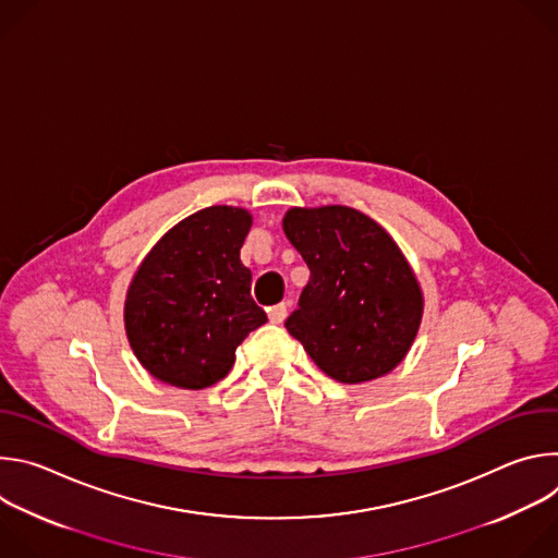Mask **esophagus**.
Masks as SVG:
<instances>
[{
  "instance_id": "esophagus-1",
  "label": "esophagus",
  "mask_w": 558,
  "mask_h": 558,
  "mask_svg": "<svg viewBox=\"0 0 558 558\" xmlns=\"http://www.w3.org/2000/svg\"><path fill=\"white\" fill-rule=\"evenodd\" d=\"M287 317V304L284 302H280V304H274L271 308H269V320L274 323V325H280L282 320Z\"/></svg>"
}]
</instances>
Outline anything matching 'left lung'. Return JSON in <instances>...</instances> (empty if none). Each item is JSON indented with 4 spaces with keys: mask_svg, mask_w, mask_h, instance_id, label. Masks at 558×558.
I'll return each instance as SVG.
<instances>
[{
    "mask_svg": "<svg viewBox=\"0 0 558 558\" xmlns=\"http://www.w3.org/2000/svg\"><path fill=\"white\" fill-rule=\"evenodd\" d=\"M282 229L311 271L287 331L342 384L390 373L424 315L420 280L390 233L347 205L291 207Z\"/></svg>",
    "mask_w": 558,
    "mask_h": 558,
    "instance_id": "8db88e82",
    "label": "left lung"
}]
</instances>
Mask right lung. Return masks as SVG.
Masks as SVG:
<instances>
[{"instance_id": "right-lung-1", "label": "right lung", "mask_w": 558, "mask_h": 558, "mask_svg": "<svg viewBox=\"0 0 558 558\" xmlns=\"http://www.w3.org/2000/svg\"><path fill=\"white\" fill-rule=\"evenodd\" d=\"M252 222L245 207H205L166 231L141 260L123 323L151 377L185 390L214 386L231 371L235 349L267 323L241 263Z\"/></svg>"}]
</instances>
